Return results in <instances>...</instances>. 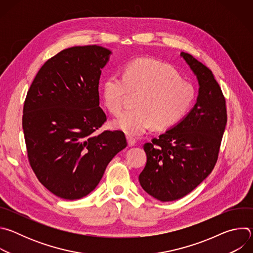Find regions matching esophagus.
I'll return each mask as SVG.
<instances>
[{"label":"esophagus","mask_w":253,"mask_h":253,"mask_svg":"<svg viewBox=\"0 0 253 253\" xmlns=\"http://www.w3.org/2000/svg\"><path fill=\"white\" fill-rule=\"evenodd\" d=\"M127 141H128V146H130V147L134 146L135 143H136L135 138L132 137V136H127Z\"/></svg>","instance_id":"obj_1"}]
</instances>
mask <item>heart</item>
<instances>
[{
	"label": "heart",
	"mask_w": 253,
	"mask_h": 253,
	"mask_svg": "<svg viewBox=\"0 0 253 253\" xmlns=\"http://www.w3.org/2000/svg\"><path fill=\"white\" fill-rule=\"evenodd\" d=\"M128 92H140L134 107L112 122V126L131 136H141L153 125L167 129L181 121L195 100L193 85L180 78L171 65L147 58L129 62L123 75L110 74L102 84L104 105L118 116Z\"/></svg>",
	"instance_id": "b5f03b06"
}]
</instances>
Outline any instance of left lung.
<instances>
[{"instance_id": "8db88e82", "label": "left lung", "mask_w": 253, "mask_h": 253, "mask_svg": "<svg viewBox=\"0 0 253 253\" xmlns=\"http://www.w3.org/2000/svg\"><path fill=\"white\" fill-rule=\"evenodd\" d=\"M181 56L198 79L197 102L178 125L144 144L147 162L139 175L142 188L163 202L184 197L211 173L227 123L225 97L211 70Z\"/></svg>"}]
</instances>
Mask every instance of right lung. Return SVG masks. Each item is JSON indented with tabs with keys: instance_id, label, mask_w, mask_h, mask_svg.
Here are the masks:
<instances>
[{
	"instance_id": "1",
	"label": "right lung",
	"mask_w": 253,
	"mask_h": 253,
	"mask_svg": "<svg viewBox=\"0 0 253 253\" xmlns=\"http://www.w3.org/2000/svg\"><path fill=\"white\" fill-rule=\"evenodd\" d=\"M111 52L76 46L49 59L28 90L23 130L28 160L53 194L75 200L100 182L112 158L127 146L124 132L106 130L99 106V80Z\"/></svg>"
}]
</instances>
